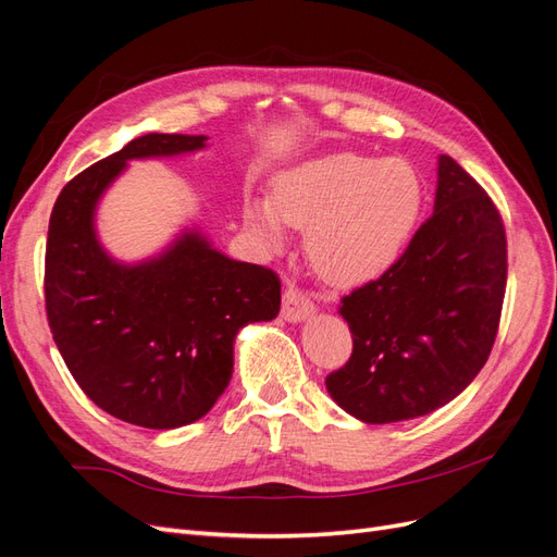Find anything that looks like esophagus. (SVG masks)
Here are the masks:
<instances>
[{"label": "esophagus", "instance_id": "obj_1", "mask_svg": "<svg viewBox=\"0 0 557 557\" xmlns=\"http://www.w3.org/2000/svg\"><path fill=\"white\" fill-rule=\"evenodd\" d=\"M283 318L288 323H297V320H305L307 315L313 313V301L309 299V295L305 290H299L297 285H288L283 293V309H281Z\"/></svg>", "mask_w": 557, "mask_h": 557}]
</instances>
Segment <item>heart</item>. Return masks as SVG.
<instances>
[{
	"label": "heart",
	"mask_w": 557,
	"mask_h": 557,
	"mask_svg": "<svg viewBox=\"0 0 557 557\" xmlns=\"http://www.w3.org/2000/svg\"><path fill=\"white\" fill-rule=\"evenodd\" d=\"M423 211V181L399 158L332 153L274 178L272 199L250 197L244 221L267 244L307 230V258L336 285L387 272L407 250Z\"/></svg>",
	"instance_id": "b5f03b06"
}]
</instances>
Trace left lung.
<instances>
[{"instance_id":"1","label":"left lung","mask_w":557,"mask_h":557,"mask_svg":"<svg viewBox=\"0 0 557 557\" xmlns=\"http://www.w3.org/2000/svg\"><path fill=\"white\" fill-rule=\"evenodd\" d=\"M507 290V234L493 199L448 156L434 213L376 281L342 297L352 334L327 393L362 423L425 416L458 397L491 356Z\"/></svg>"}]
</instances>
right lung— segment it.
Returning a JSON list of instances; mask_svg holds the SVG:
<instances>
[{"instance_id": "add662e5", "label": "right lung", "mask_w": 557, "mask_h": 557, "mask_svg": "<svg viewBox=\"0 0 557 557\" xmlns=\"http://www.w3.org/2000/svg\"><path fill=\"white\" fill-rule=\"evenodd\" d=\"M207 137L146 134L64 185L48 223L46 313L81 391L125 423L172 430L225 393L234 336L281 309L272 269L230 260L197 230L139 264L115 262L95 232L99 197L127 160L205 148Z\"/></svg>"}]
</instances>
